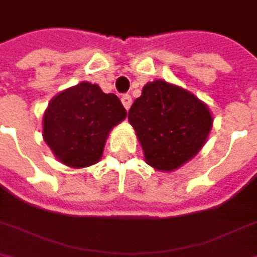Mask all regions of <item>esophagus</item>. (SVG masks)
<instances>
[{
	"instance_id": "esophagus-1",
	"label": "esophagus",
	"mask_w": 257,
	"mask_h": 257,
	"mask_svg": "<svg viewBox=\"0 0 257 257\" xmlns=\"http://www.w3.org/2000/svg\"><path fill=\"white\" fill-rule=\"evenodd\" d=\"M121 103H123V106L126 108V111L131 108V105H133V97L130 96V94H123L121 96Z\"/></svg>"
}]
</instances>
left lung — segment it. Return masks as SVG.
<instances>
[{
	"mask_svg": "<svg viewBox=\"0 0 257 257\" xmlns=\"http://www.w3.org/2000/svg\"><path fill=\"white\" fill-rule=\"evenodd\" d=\"M146 163L173 172L203 148L212 127L206 103L188 90L163 79L148 82L127 112Z\"/></svg>",
	"mask_w": 257,
	"mask_h": 257,
	"instance_id": "1",
	"label": "left lung"
}]
</instances>
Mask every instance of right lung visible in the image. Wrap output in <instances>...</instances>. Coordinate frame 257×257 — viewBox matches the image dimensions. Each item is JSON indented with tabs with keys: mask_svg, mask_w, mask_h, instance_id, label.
Instances as JSON below:
<instances>
[{
	"mask_svg": "<svg viewBox=\"0 0 257 257\" xmlns=\"http://www.w3.org/2000/svg\"><path fill=\"white\" fill-rule=\"evenodd\" d=\"M126 117L120 99L99 85L79 82L58 93L43 114V139L63 164H96L109 131Z\"/></svg>",
	"mask_w": 257,
	"mask_h": 257,
	"instance_id": "1",
	"label": "right lung"
}]
</instances>
